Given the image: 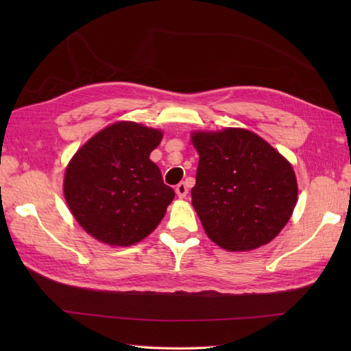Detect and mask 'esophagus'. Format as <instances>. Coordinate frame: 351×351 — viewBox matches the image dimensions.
<instances>
[{
  "instance_id": "esophagus-1",
  "label": "esophagus",
  "mask_w": 351,
  "mask_h": 351,
  "mask_svg": "<svg viewBox=\"0 0 351 351\" xmlns=\"http://www.w3.org/2000/svg\"><path fill=\"white\" fill-rule=\"evenodd\" d=\"M175 191H176V195H178V197H185L187 196V193H189V189H187V184L185 182H181V184H178L176 185V189H175Z\"/></svg>"
}]
</instances>
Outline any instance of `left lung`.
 I'll list each match as a JSON object with an SVG mask.
<instances>
[{"label":"left lung","instance_id":"8db88e82","mask_svg":"<svg viewBox=\"0 0 351 351\" xmlns=\"http://www.w3.org/2000/svg\"><path fill=\"white\" fill-rule=\"evenodd\" d=\"M191 141L200 156L191 200L206 235L230 252L270 243L297 202L291 164L247 130L195 132Z\"/></svg>","mask_w":351,"mask_h":351}]
</instances>
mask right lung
Masks as SVG:
<instances>
[{
  "instance_id": "right-lung-1",
  "label": "right lung",
  "mask_w": 351,
  "mask_h": 351,
  "mask_svg": "<svg viewBox=\"0 0 351 351\" xmlns=\"http://www.w3.org/2000/svg\"><path fill=\"white\" fill-rule=\"evenodd\" d=\"M162 134L134 122L99 131L73 155L64 197L86 232L110 245L143 240L166 214L175 191L149 155Z\"/></svg>"
}]
</instances>
